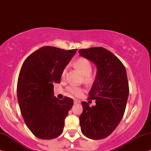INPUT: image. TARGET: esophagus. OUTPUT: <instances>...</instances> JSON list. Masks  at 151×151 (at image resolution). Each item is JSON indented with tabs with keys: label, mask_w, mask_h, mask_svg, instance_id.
<instances>
[{
	"label": "esophagus",
	"mask_w": 151,
	"mask_h": 151,
	"mask_svg": "<svg viewBox=\"0 0 151 151\" xmlns=\"http://www.w3.org/2000/svg\"><path fill=\"white\" fill-rule=\"evenodd\" d=\"M74 104H78V103H80V101L79 99H74Z\"/></svg>",
	"instance_id": "obj_1"
}]
</instances>
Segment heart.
<instances>
[{"label": "heart", "instance_id": "1", "mask_svg": "<svg viewBox=\"0 0 151 151\" xmlns=\"http://www.w3.org/2000/svg\"><path fill=\"white\" fill-rule=\"evenodd\" d=\"M75 67L78 68L81 73L84 75V78L86 80H89L90 78V73L92 72V64L89 60L86 58H79L76 61ZM66 72H67V68H64L62 72V77H65ZM68 90L70 93L73 94L74 96H80L83 94V89L79 86L76 85H70L68 86Z\"/></svg>", "mask_w": 151, "mask_h": 151}]
</instances>
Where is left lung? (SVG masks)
<instances>
[{
  "instance_id": "1",
  "label": "left lung",
  "mask_w": 151,
  "mask_h": 151,
  "mask_svg": "<svg viewBox=\"0 0 151 151\" xmlns=\"http://www.w3.org/2000/svg\"><path fill=\"white\" fill-rule=\"evenodd\" d=\"M79 53L96 67L88 98L95 100L96 105L90 107L86 101L81 102V130L88 138L101 139L114 131L124 116L129 94L127 74L121 61L105 48L81 49Z\"/></svg>"
}]
</instances>
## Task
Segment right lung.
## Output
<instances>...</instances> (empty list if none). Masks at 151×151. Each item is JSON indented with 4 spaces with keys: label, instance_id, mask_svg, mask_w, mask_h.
<instances>
[{
    "label": "right lung",
    "instance_id": "1",
    "mask_svg": "<svg viewBox=\"0 0 151 151\" xmlns=\"http://www.w3.org/2000/svg\"><path fill=\"white\" fill-rule=\"evenodd\" d=\"M77 50L44 46L30 55L22 65L18 101L26 125L38 138L52 139L63 132L73 99L67 96L58 99L54 96L53 84L61 82L63 70Z\"/></svg>",
    "mask_w": 151,
    "mask_h": 151
}]
</instances>
